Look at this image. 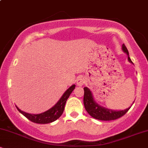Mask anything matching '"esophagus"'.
Here are the masks:
<instances>
[{"instance_id": "34e87169", "label": "esophagus", "mask_w": 148, "mask_h": 148, "mask_svg": "<svg viewBox=\"0 0 148 148\" xmlns=\"http://www.w3.org/2000/svg\"><path fill=\"white\" fill-rule=\"evenodd\" d=\"M85 82H86V81H85V79L82 77L79 78V79H77V81H76V84H77L78 86H82L83 85L85 84Z\"/></svg>"}]
</instances>
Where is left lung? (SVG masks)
Here are the masks:
<instances>
[{"label": "left lung", "instance_id": "1", "mask_svg": "<svg viewBox=\"0 0 148 148\" xmlns=\"http://www.w3.org/2000/svg\"><path fill=\"white\" fill-rule=\"evenodd\" d=\"M123 50L125 53H126L127 55L128 56V60L131 63L134 64L132 60L129 56V51L127 50V47L125 45H123ZM84 90V103L85 108L86 111L91 115L92 118L99 120H104V121H109V120H116V119L120 118V117L123 116L127 111L130 110V108H127L123 111H112L111 109L103 108V107L99 106L97 103L95 101L93 98L92 94L91 91L87 87H85Z\"/></svg>", "mask_w": 148, "mask_h": 148}]
</instances>
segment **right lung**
<instances>
[{"label": "right lung", "mask_w": 148, "mask_h": 148, "mask_svg": "<svg viewBox=\"0 0 148 148\" xmlns=\"http://www.w3.org/2000/svg\"><path fill=\"white\" fill-rule=\"evenodd\" d=\"M75 86V85H72L71 87H69L67 90L64 92V93L61 97L59 101L51 108L44 112V113H40V114H30V113H25V112L20 110L16 106V107L21 114H23L25 118H28L33 123L37 124H47L52 123V122L55 121L60 118L61 115L62 114L66 101H67L72 92L74 90Z\"/></svg>", "instance_id": "add662e5"}]
</instances>
